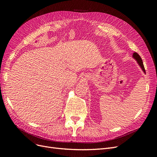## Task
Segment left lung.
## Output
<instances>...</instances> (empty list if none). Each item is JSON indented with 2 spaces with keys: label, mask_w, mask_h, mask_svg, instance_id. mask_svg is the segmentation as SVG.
Instances as JSON below:
<instances>
[{
  "label": "left lung",
  "mask_w": 157,
  "mask_h": 157,
  "mask_svg": "<svg viewBox=\"0 0 157 157\" xmlns=\"http://www.w3.org/2000/svg\"><path fill=\"white\" fill-rule=\"evenodd\" d=\"M132 58H134L136 61L137 63L138 64V65L140 66V69L142 70V71L145 74V70L144 68V63H143V61H142L141 57L139 56V54L136 53V52H134V53L132 54Z\"/></svg>",
  "instance_id": "obj_1"
}]
</instances>
